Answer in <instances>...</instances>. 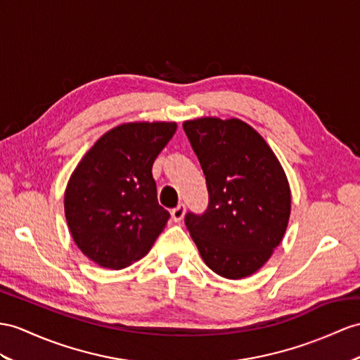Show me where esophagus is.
Returning a JSON list of instances; mask_svg holds the SVG:
<instances>
[{
    "mask_svg": "<svg viewBox=\"0 0 360 360\" xmlns=\"http://www.w3.org/2000/svg\"><path fill=\"white\" fill-rule=\"evenodd\" d=\"M185 214H186V207H185V205H183V203H180L177 207H174V209L171 210L172 220H174L175 223L181 221L183 217H185Z\"/></svg>",
    "mask_w": 360,
    "mask_h": 360,
    "instance_id": "obj_1",
    "label": "esophagus"
}]
</instances>
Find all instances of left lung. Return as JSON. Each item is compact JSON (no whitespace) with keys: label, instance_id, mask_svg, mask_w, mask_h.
<instances>
[{"label":"left lung","instance_id":"obj_1","mask_svg":"<svg viewBox=\"0 0 360 360\" xmlns=\"http://www.w3.org/2000/svg\"><path fill=\"white\" fill-rule=\"evenodd\" d=\"M183 128L206 175V214L185 223L206 266L227 279L248 278L281 244L292 192L278 157L255 128L236 117H198Z\"/></svg>","mask_w":360,"mask_h":360}]
</instances>
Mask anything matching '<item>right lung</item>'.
I'll list each match as a JSON object with an SVG mask.
<instances>
[{"instance_id":"right-lung-1","label":"right lung","mask_w":360,"mask_h":360,"mask_svg":"<svg viewBox=\"0 0 360 360\" xmlns=\"http://www.w3.org/2000/svg\"><path fill=\"white\" fill-rule=\"evenodd\" d=\"M175 129V122L120 124L96 140L70 175L64 194L68 231L98 266H131L165 229L169 212L157 201L151 169Z\"/></svg>"}]
</instances>
